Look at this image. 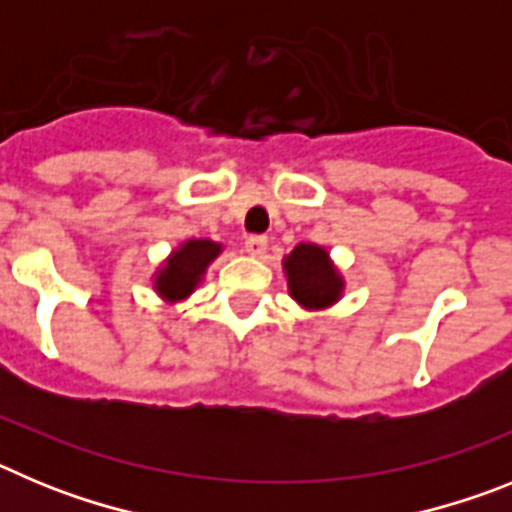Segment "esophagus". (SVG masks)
<instances>
[{"mask_svg":"<svg viewBox=\"0 0 512 512\" xmlns=\"http://www.w3.org/2000/svg\"><path fill=\"white\" fill-rule=\"evenodd\" d=\"M243 246H246V251L251 253V256H264L269 241H266V235H248Z\"/></svg>","mask_w":512,"mask_h":512,"instance_id":"1","label":"esophagus"}]
</instances>
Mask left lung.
I'll return each mask as SVG.
<instances>
[{
	"label": "left lung",
	"mask_w": 512,
	"mask_h": 512,
	"mask_svg": "<svg viewBox=\"0 0 512 512\" xmlns=\"http://www.w3.org/2000/svg\"><path fill=\"white\" fill-rule=\"evenodd\" d=\"M287 271L289 295L295 297L302 307H328L341 297L343 279L333 269L328 251L312 243H300L295 251L284 259Z\"/></svg>",
	"instance_id": "8db88e82"
}]
</instances>
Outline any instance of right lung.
<instances>
[{
    "label": "right lung",
    "mask_w": 512,
    "mask_h": 512,
    "mask_svg": "<svg viewBox=\"0 0 512 512\" xmlns=\"http://www.w3.org/2000/svg\"><path fill=\"white\" fill-rule=\"evenodd\" d=\"M217 253H220V243L212 241H187L182 248H176L156 277L158 295L166 300H184L192 295Z\"/></svg>",
    "instance_id": "right-lung-1"
}]
</instances>
